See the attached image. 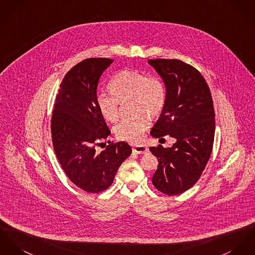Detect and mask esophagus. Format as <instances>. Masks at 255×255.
<instances>
[{
	"label": "esophagus",
	"mask_w": 255,
	"mask_h": 255,
	"mask_svg": "<svg viewBox=\"0 0 255 255\" xmlns=\"http://www.w3.org/2000/svg\"><path fill=\"white\" fill-rule=\"evenodd\" d=\"M133 152L137 154H145L148 152V148L142 145H137L133 147Z\"/></svg>",
	"instance_id": "esophagus-1"
}]
</instances>
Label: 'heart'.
I'll return each mask as SVG.
<instances>
[{
  "label": "heart",
  "mask_w": 255,
  "mask_h": 255,
  "mask_svg": "<svg viewBox=\"0 0 255 255\" xmlns=\"http://www.w3.org/2000/svg\"><path fill=\"white\" fill-rule=\"evenodd\" d=\"M109 87L112 91H101L96 96L99 112L111 122L118 118L119 103L133 100L137 114H147L150 117L159 115L166 103V89L161 79L146 77L143 73L123 70L111 80ZM149 121L144 116L134 120H123L115 128L118 138L132 143L141 142Z\"/></svg>",
  "instance_id": "heart-1"
}]
</instances>
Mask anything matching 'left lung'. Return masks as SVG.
I'll use <instances>...</instances> for the list:
<instances>
[{
    "label": "left lung",
    "instance_id": "1",
    "mask_svg": "<svg viewBox=\"0 0 255 255\" xmlns=\"http://www.w3.org/2000/svg\"><path fill=\"white\" fill-rule=\"evenodd\" d=\"M148 64L166 88V103L150 135L176 138L171 147H149L159 163L151 180L164 194L178 195L196 183L211 156L216 132L213 98L192 66L176 59L148 60Z\"/></svg>",
    "mask_w": 255,
    "mask_h": 255
}]
</instances>
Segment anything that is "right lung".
<instances>
[{"mask_svg": "<svg viewBox=\"0 0 255 255\" xmlns=\"http://www.w3.org/2000/svg\"><path fill=\"white\" fill-rule=\"evenodd\" d=\"M112 63V59L89 58L73 67L62 80L52 113L55 154L70 180L89 193L110 187L119 166L132 153L125 141L96 150L100 140L111 134L96 96L100 78Z\"/></svg>", "mask_w": 255, "mask_h": 255, "instance_id": "add662e5", "label": "right lung"}]
</instances>
